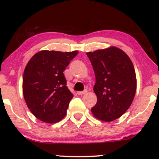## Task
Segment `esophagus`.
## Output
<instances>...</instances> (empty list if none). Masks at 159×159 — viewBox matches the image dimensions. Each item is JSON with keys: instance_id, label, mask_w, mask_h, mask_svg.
Here are the masks:
<instances>
[{"instance_id": "1", "label": "esophagus", "mask_w": 159, "mask_h": 159, "mask_svg": "<svg viewBox=\"0 0 159 159\" xmlns=\"http://www.w3.org/2000/svg\"><path fill=\"white\" fill-rule=\"evenodd\" d=\"M87 92H88V90H83V91H78L77 94L79 95H84V94H86Z\"/></svg>"}]
</instances>
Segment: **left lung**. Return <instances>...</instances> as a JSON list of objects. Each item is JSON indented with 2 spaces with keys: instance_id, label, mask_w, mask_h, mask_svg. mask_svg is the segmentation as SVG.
Returning <instances> with one entry per match:
<instances>
[{
  "instance_id": "1",
  "label": "left lung",
  "mask_w": 159,
  "mask_h": 159,
  "mask_svg": "<svg viewBox=\"0 0 159 159\" xmlns=\"http://www.w3.org/2000/svg\"><path fill=\"white\" fill-rule=\"evenodd\" d=\"M95 75L97 103L91 108L99 120L112 121L122 116L133 101L137 79L131 59L114 46L88 52Z\"/></svg>"
}]
</instances>
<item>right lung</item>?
Instances as JSON below:
<instances>
[{
    "label": "right lung",
    "mask_w": 159,
    "mask_h": 159,
    "mask_svg": "<svg viewBox=\"0 0 159 159\" xmlns=\"http://www.w3.org/2000/svg\"><path fill=\"white\" fill-rule=\"evenodd\" d=\"M78 51H40L30 58L23 75V95L36 118L54 124L64 119L73 94L64 71Z\"/></svg>",
    "instance_id": "add662e5"
}]
</instances>
